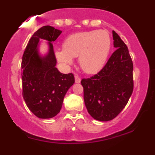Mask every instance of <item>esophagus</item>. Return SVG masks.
<instances>
[{
  "label": "esophagus",
  "instance_id": "34e87169",
  "mask_svg": "<svg viewBox=\"0 0 155 155\" xmlns=\"http://www.w3.org/2000/svg\"><path fill=\"white\" fill-rule=\"evenodd\" d=\"M74 78H75V82H76V83H80L81 82L80 77L78 76V75H75Z\"/></svg>",
  "mask_w": 155,
  "mask_h": 155
}]
</instances>
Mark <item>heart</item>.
Segmentation results:
<instances>
[{
	"mask_svg": "<svg viewBox=\"0 0 155 155\" xmlns=\"http://www.w3.org/2000/svg\"><path fill=\"white\" fill-rule=\"evenodd\" d=\"M111 37L105 30L81 31L69 35L63 42L64 50H56L59 61L70 65L79 57V64L86 73L94 74L102 68L109 56Z\"/></svg>",
	"mask_w": 155,
	"mask_h": 155,
	"instance_id": "obj_1",
	"label": "heart"
}]
</instances>
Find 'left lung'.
Returning a JSON list of instances; mask_svg holds the SVG:
<instances>
[{"label":"left lung","mask_w":155,"mask_h":155,"mask_svg":"<svg viewBox=\"0 0 155 155\" xmlns=\"http://www.w3.org/2000/svg\"><path fill=\"white\" fill-rule=\"evenodd\" d=\"M116 50L101 71L81 81L87 110L94 120L109 121L120 113L134 90L133 61L128 48L113 31Z\"/></svg>","instance_id":"left-lung-1"}]
</instances>
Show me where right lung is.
I'll use <instances>...</instances> for the list:
<instances>
[{
    "label": "right lung",
    "instance_id": "1",
    "mask_svg": "<svg viewBox=\"0 0 155 155\" xmlns=\"http://www.w3.org/2000/svg\"><path fill=\"white\" fill-rule=\"evenodd\" d=\"M61 30L46 25L37 30L28 41L21 61L22 96L35 116L50 119L57 116L66 93L74 83L72 73H61L56 68L57 60L51 42L61 34ZM48 41V55L41 57L38 51L39 39Z\"/></svg>",
    "mask_w": 155,
    "mask_h": 155
}]
</instances>
